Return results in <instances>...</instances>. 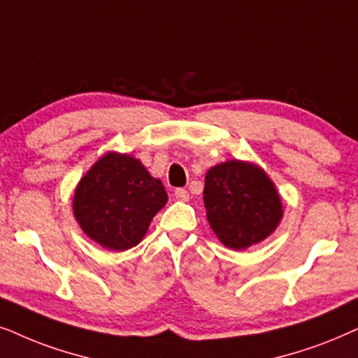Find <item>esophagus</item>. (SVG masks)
<instances>
[{"label":"esophagus","instance_id":"esophagus-1","mask_svg":"<svg viewBox=\"0 0 358 358\" xmlns=\"http://www.w3.org/2000/svg\"><path fill=\"white\" fill-rule=\"evenodd\" d=\"M175 198L178 199V201H188L189 193L185 188H176L175 189Z\"/></svg>","mask_w":358,"mask_h":358}]
</instances>
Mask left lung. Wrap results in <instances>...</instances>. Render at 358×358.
I'll use <instances>...</instances> for the list:
<instances>
[{"label":"left lung","instance_id":"1","mask_svg":"<svg viewBox=\"0 0 358 358\" xmlns=\"http://www.w3.org/2000/svg\"><path fill=\"white\" fill-rule=\"evenodd\" d=\"M203 194L214 234L234 250L259 244L283 216L275 185L264 170L245 162L229 160L213 166Z\"/></svg>","mask_w":358,"mask_h":358}]
</instances>
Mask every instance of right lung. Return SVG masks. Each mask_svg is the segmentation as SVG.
Returning a JSON list of instances; mask_svg holds the SVG:
<instances>
[{"label":"right lung","mask_w":358,"mask_h":358,"mask_svg":"<svg viewBox=\"0 0 358 358\" xmlns=\"http://www.w3.org/2000/svg\"><path fill=\"white\" fill-rule=\"evenodd\" d=\"M166 199L164 185L139 160L109 152L80 180L73 213L85 234L121 252L139 244Z\"/></svg>","instance_id":"right-lung-1"}]
</instances>
